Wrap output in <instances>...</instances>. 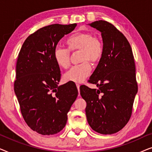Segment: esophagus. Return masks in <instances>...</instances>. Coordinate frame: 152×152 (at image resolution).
<instances>
[{"instance_id": "esophagus-1", "label": "esophagus", "mask_w": 152, "mask_h": 152, "mask_svg": "<svg viewBox=\"0 0 152 152\" xmlns=\"http://www.w3.org/2000/svg\"><path fill=\"white\" fill-rule=\"evenodd\" d=\"M76 86H77V89H78L79 94H80V84H76Z\"/></svg>"}]
</instances>
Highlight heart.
Masks as SVG:
<instances>
[{
	"label": "heart",
	"mask_w": 152,
	"mask_h": 152,
	"mask_svg": "<svg viewBox=\"0 0 152 152\" xmlns=\"http://www.w3.org/2000/svg\"><path fill=\"white\" fill-rule=\"evenodd\" d=\"M68 50L56 47L53 50V58L59 68H68L70 65V53L78 52L80 64L73 67L64 75L66 82L81 83L89 75L91 71V64L95 65L101 61L104 55V45L99 37L86 31L75 32L66 39Z\"/></svg>",
	"instance_id": "1"
}]
</instances>
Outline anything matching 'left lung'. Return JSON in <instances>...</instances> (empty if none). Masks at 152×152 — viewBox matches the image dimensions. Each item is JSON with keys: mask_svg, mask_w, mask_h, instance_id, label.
I'll return each instance as SVG.
<instances>
[{"mask_svg": "<svg viewBox=\"0 0 152 152\" xmlns=\"http://www.w3.org/2000/svg\"><path fill=\"white\" fill-rule=\"evenodd\" d=\"M102 34L104 55L88 82L98 89L82 85L89 125L101 134H113L127 124L132 113L138 84L132 47L113 24L99 20L89 24Z\"/></svg>", "mask_w": 152, "mask_h": 152, "instance_id": "8db88e82", "label": "left lung"}]
</instances>
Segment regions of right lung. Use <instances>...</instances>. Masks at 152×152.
<instances>
[{
  "label": "right lung",
  "instance_id": "right-lung-1",
  "mask_svg": "<svg viewBox=\"0 0 152 152\" xmlns=\"http://www.w3.org/2000/svg\"><path fill=\"white\" fill-rule=\"evenodd\" d=\"M76 26L53 24L39 29L26 39L18 53L14 92L26 124L41 135L63 129L77 97L73 84L58 86L61 72L53 58L60 39Z\"/></svg>",
  "mask_w": 152,
  "mask_h": 152
}]
</instances>
